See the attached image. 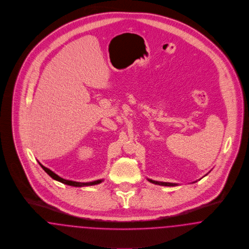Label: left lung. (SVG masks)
I'll use <instances>...</instances> for the list:
<instances>
[{"label":"left lung","mask_w":249,"mask_h":249,"mask_svg":"<svg viewBox=\"0 0 249 249\" xmlns=\"http://www.w3.org/2000/svg\"><path fill=\"white\" fill-rule=\"evenodd\" d=\"M148 181H149V182H151V183H155V184H159V185H164V186H175V185H177L176 183H164V182H157V181H153V180H151V179H148Z\"/></svg>","instance_id":"8db88e82"}]
</instances>
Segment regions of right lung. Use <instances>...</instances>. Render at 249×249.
<instances>
[{
	"label": "right lung",
	"mask_w": 249,
	"mask_h": 249,
	"mask_svg": "<svg viewBox=\"0 0 249 249\" xmlns=\"http://www.w3.org/2000/svg\"><path fill=\"white\" fill-rule=\"evenodd\" d=\"M39 163V162H38ZM40 166L42 167V169L45 170L53 179L58 181V182H61V183H65V184H68V185H71V186H78V187H81V186H89V185H94V184H98V183H102L103 180H96V181H93V182H89V183H79V182H74V181H70V180H66L60 176H58L56 173H54L53 170L44 167L41 163H39Z\"/></svg>",
	"instance_id": "add662e5"
}]
</instances>
